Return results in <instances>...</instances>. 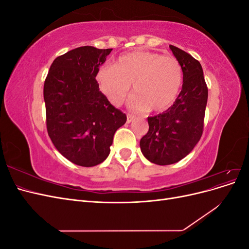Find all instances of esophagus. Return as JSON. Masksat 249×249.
<instances>
[{"label":"esophagus","instance_id":"1","mask_svg":"<svg viewBox=\"0 0 249 249\" xmlns=\"http://www.w3.org/2000/svg\"><path fill=\"white\" fill-rule=\"evenodd\" d=\"M133 119H134V116L132 114H130V113H127V114H126V123L130 124L131 122H133Z\"/></svg>","mask_w":249,"mask_h":249}]
</instances>
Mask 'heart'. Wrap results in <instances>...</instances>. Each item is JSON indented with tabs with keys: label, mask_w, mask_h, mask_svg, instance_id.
Wrapping results in <instances>:
<instances>
[{
	"label": "heart",
	"mask_w": 249,
	"mask_h": 249,
	"mask_svg": "<svg viewBox=\"0 0 249 249\" xmlns=\"http://www.w3.org/2000/svg\"><path fill=\"white\" fill-rule=\"evenodd\" d=\"M101 91L113 105H120L133 84L132 106L139 111L169 109L183 86V70L178 59L149 51H135L120 56L113 66L96 73Z\"/></svg>",
	"instance_id": "heart-1"
}]
</instances>
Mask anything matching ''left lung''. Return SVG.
I'll return each instance as SVG.
<instances>
[{"label": "left lung", "mask_w": 249, "mask_h": 249, "mask_svg": "<svg viewBox=\"0 0 249 249\" xmlns=\"http://www.w3.org/2000/svg\"><path fill=\"white\" fill-rule=\"evenodd\" d=\"M183 70V86L175 104L147 117L149 129L140 140L141 152L157 165L182 160L199 141L208 101V87L200 63L190 54L169 46Z\"/></svg>", "instance_id": "1"}]
</instances>
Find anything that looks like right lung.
Here are the masks:
<instances>
[{
	"label": "right lung",
	"mask_w": 249,
	"mask_h": 249,
	"mask_svg": "<svg viewBox=\"0 0 249 249\" xmlns=\"http://www.w3.org/2000/svg\"><path fill=\"white\" fill-rule=\"evenodd\" d=\"M112 49L80 47L57 57L44 81L47 130L58 152L91 167L106 160L126 115L110 104L95 80Z\"/></svg>",
	"instance_id": "right-lung-1"
}]
</instances>
